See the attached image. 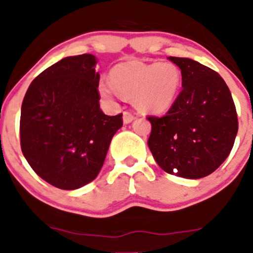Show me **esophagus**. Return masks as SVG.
Returning a JSON list of instances; mask_svg holds the SVG:
<instances>
[{"label":"esophagus","instance_id":"34e87169","mask_svg":"<svg viewBox=\"0 0 253 253\" xmlns=\"http://www.w3.org/2000/svg\"><path fill=\"white\" fill-rule=\"evenodd\" d=\"M134 120V116L132 112L129 111H125L124 112V122L125 124H129V122H132Z\"/></svg>","mask_w":253,"mask_h":253}]
</instances>
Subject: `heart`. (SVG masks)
Listing matches in <instances>:
<instances>
[{"label": "heart", "mask_w": 253, "mask_h": 253, "mask_svg": "<svg viewBox=\"0 0 253 253\" xmlns=\"http://www.w3.org/2000/svg\"><path fill=\"white\" fill-rule=\"evenodd\" d=\"M111 84L99 83V93L112 101L115 89L132 98L143 112H163L170 108L181 88V71L174 63H143L127 61L115 66L110 72Z\"/></svg>", "instance_id": "heart-1"}]
</instances>
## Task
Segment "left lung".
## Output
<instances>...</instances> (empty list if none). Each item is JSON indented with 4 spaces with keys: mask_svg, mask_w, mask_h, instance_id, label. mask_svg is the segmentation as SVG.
<instances>
[{
    "mask_svg": "<svg viewBox=\"0 0 253 253\" xmlns=\"http://www.w3.org/2000/svg\"><path fill=\"white\" fill-rule=\"evenodd\" d=\"M169 60L181 70L182 90L167 115L148 116L152 124L148 145L168 174L206 177L233 149L239 128L235 104L215 71L191 58Z\"/></svg>",
    "mask_w": 253,
    "mask_h": 253,
    "instance_id": "obj_1",
    "label": "left lung"
}]
</instances>
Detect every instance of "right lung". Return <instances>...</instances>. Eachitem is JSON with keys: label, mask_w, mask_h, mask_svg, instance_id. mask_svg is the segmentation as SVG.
<instances>
[{"label": "right lung", "mask_w": 253, "mask_h": 253, "mask_svg": "<svg viewBox=\"0 0 253 253\" xmlns=\"http://www.w3.org/2000/svg\"><path fill=\"white\" fill-rule=\"evenodd\" d=\"M95 65L90 53L62 58L32 82L23 99V155L42 180L61 190H76L98 176L122 127V114L101 111Z\"/></svg>", "instance_id": "1"}]
</instances>
